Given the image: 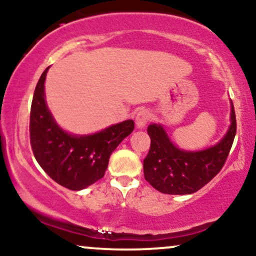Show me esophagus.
Segmentation results:
<instances>
[{
    "label": "esophagus",
    "instance_id": "esophagus-1",
    "mask_svg": "<svg viewBox=\"0 0 256 256\" xmlns=\"http://www.w3.org/2000/svg\"><path fill=\"white\" fill-rule=\"evenodd\" d=\"M149 119H150V113L146 110H140L136 116V126L138 128H143L148 124Z\"/></svg>",
    "mask_w": 256,
    "mask_h": 256
}]
</instances>
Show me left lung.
I'll return each mask as SVG.
<instances>
[{"mask_svg":"<svg viewBox=\"0 0 256 256\" xmlns=\"http://www.w3.org/2000/svg\"><path fill=\"white\" fill-rule=\"evenodd\" d=\"M236 114L231 102V124L219 143L200 152L182 150L161 125L148 126L150 149L143 160L144 178L162 194L196 192L220 172L236 136Z\"/></svg>","mask_w":256,"mask_h":256,"instance_id":"left-lung-1","label":"left lung"}]
</instances>
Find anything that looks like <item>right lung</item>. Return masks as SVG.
I'll use <instances>...</instances> for the list:
<instances>
[{
  "instance_id": "obj_1",
  "label": "right lung",
  "mask_w": 256,
  "mask_h": 256,
  "mask_svg": "<svg viewBox=\"0 0 256 256\" xmlns=\"http://www.w3.org/2000/svg\"><path fill=\"white\" fill-rule=\"evenodd\" d=\"M42 73L34 89L30 113L32 152L44 172L70 190H82L104 176L110 156L134 131V120H125L88 136L64 131L46 107Z\"/></svg>"
}]
</instances>
